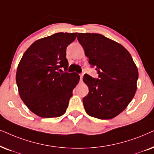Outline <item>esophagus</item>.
I'll return each mask as SVG.
<instances>
[{
	"label": "esophagus",
	"instance_id": "obj_1",
	"mask_svg": "<svg viewBox=\"0 0 154 154\" xmlns=\"http://www.w3.org/2000/svg\"><path fill=\"white\" fill-rule=\"evenodd\" d=\"M79 76H80V80L82 81V79H83V76H84V74L83 73H81L79 74Z\"/></svg>",
	"mask_w": 154,
	"mask_h": 154
}]
</instances>
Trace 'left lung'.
Masks as SVG:
<instances>
[{"label":"left lung","instance_id":"1","mask_svg":"<svg viewBox=\"0 0 154 154\" xmlns=\"http://www.w3.org/2000/svg\"><path fill=\"white\" fill-rule=\"evenodd\" d=\"M77 39L98 78L85 74L89 93L83 98L89 116L113 118L125 109L137 91L138 69L130 53L121 44L100 34L79 33Z\"/></svg>","mask_w":154,"mask_h":154}]
</instances>
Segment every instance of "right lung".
<instances>
[{"instance_id": "right-lung-1", "label": "right lung", "mask_w": 154, "mask_h": 154, "mask_svg": "<svg viewBox=\"0 0 154 154\" xmlns=\"http://www.w3.org/2000/svg\"><path fill=\"white\" fill-rule=\"evenodd\" d=\"M77 35L59 32L36 41L18 65L16 82L20 96L38 116L56 118L66 111L72 90L80 79L78 74L67 72L66 48Z\"/></svg>"}]
</instances>
